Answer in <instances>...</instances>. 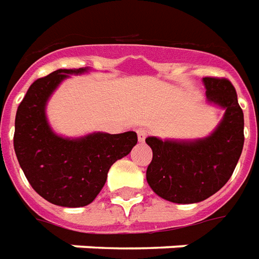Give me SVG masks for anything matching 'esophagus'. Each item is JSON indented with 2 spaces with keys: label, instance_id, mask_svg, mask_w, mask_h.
Returning <instances> with one entry per match:
<instances>
[{
  "label": "esophagus",
  "instance_id": "34e87169",
  "mask_svg": "<svg viewBox=\"0 0 259 259\" xmlns=\"http://www.w3.org/2000/svg\"><path fill=\"white\" fill-rule=\"evenodd\" d=\"M137 134H138V141L139 142H144L146 135H148V130L146 128H138L137 130Z\"/></svg>",
  "mask_w": 259,
  "mask_h": 259
}]
</instances>
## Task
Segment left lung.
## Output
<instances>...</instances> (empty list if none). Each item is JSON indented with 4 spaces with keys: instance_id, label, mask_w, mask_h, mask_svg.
<instances>
[{
    "instance_id": "left-lung-1",
    "label": "left lung",
    "mask_w": 259,
    "mask_h": 259,
    "mask_svg": "<svg viewBox=\"0 0 259 259\" xmlns=\"http://www.w3.org/2000/svg\"><path fill=\"white\" fill-rule=\"evenodd\" d=\"M209 104L225 110L221 122L205 138L145 139L153 152L146 181L174 203H195L218 192L232 177L244 145V114L230 80L203 78Z\"/></svg>"
}]
</instances>
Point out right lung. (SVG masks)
I'll return each mask as SVG.
<instances>
[{
	"label": "right lung",
	"instance_id": "right-lung-1",
	"mask_svg": "<svg viewBox=\"0 0 259 259\" xmlns=\"http://www.w3.org/2000/svg\"><path fill=\"white\" fill-rule=\"evenodd\" d=\"M89 71L88 67L57 69L34 80L15 117L14 148L27 181L46 201L65 208L93 202L113 163L128 155L138 142L134 131L92 133L79 138L53 131L46 115L49 99L62 80Z\"/></svg>",
	"mask_w": 259,
	"mask_h": 259
}]
</instances>
